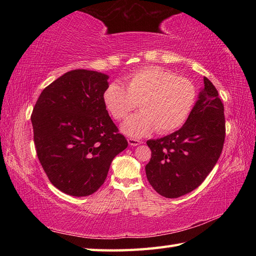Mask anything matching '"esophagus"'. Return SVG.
I'll use <instances>...</instances> for the list:
<instances>
[{
	"instance_id": "esophagus-1",
	"label": "esophagus",
	"mask_w": 256,
	"mask_h": 256,
	"mask_svg": "<svg viewBox=\"0 0 256 256\" xmlns=\"http://www.w3.org/2000/svg\"><path fill=\"white\" fill-rule=\"evenodd\" d=\"M128 144L131 145V146H138V145H140V144H142V142H140V140H136V138H128Z\"/></svg>"
}]
</instances>
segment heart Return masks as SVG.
Segmentation results:
<instances>
[{"label": "heart", "mask_w": 256, "mask_h": 256, "mask_svg": "<svg viewBox=\"0 0 256 256\" xmlns=\"http://www.w3.org/2000/svg\"><path fill=\"white\" fill-rule=\"evenodd\" d=\"M122 86L108 84L102 100L108 112L120 121L138 106L140 111L125 120L122 132L143 138L155 130L160 134L175 131L186 122L194 106L197 91L189 79L148 66L128 74Z\"/></svg>", "instance_id": "1"}]
</instances>
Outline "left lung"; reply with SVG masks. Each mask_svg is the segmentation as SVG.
I'll list each match as a JSON object with an SVG mask.
<instances>
[{"mask_svg":"<svg viewBox=\"0 0 256 256\" xmlns=\"http://www.w3.org/2000/svg\"><path fill=\"white\" fill-rule=\"evenodd\" d=\"M204 84L182 128L146 142L152 150L150 160L145 166L146 177L166 198H178L199 187L224 148V103L208 78H204Z\"/></svg>","mask_w":256,"mask_h":256,"instance_id":"obj_1","label":"left lung"}]
</instances>
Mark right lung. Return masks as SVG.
Returning <instances> with one entry per match:
<instances>
[{"instance_id":"add662e5","label":"right lung","mask_w":256,"mask_h":256,"mask_svg":"<svg viewBox=\"0 0 256 256\" xmlns=\"http://www.w3.org/2000/svg\"><path fill=\"white\" fill-rule=\"evenodd\" d=\"M108 79L92 70L68 72L42 90L32 113L38 160L54 186L69 196L96 192L128 148L102 100Z\"/></svg>"}]
</instances>
